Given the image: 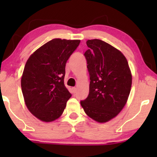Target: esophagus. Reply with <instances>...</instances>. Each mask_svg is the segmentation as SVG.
Instances as JSON below:
<instances>
[{
  "mask_svg": "<svg viewBox=\"0 0 157 157\" xmlns=\"http://www.w3.org/2000/svg\"><path fill=\"white\" fill-rule=\"evenodd\" d=\"M76 91H77V89H76V87H73V88H72V92H73V94H76Z\"/></svg>",
  "mask_w": 157,
  "mask_h": 157,
  "instance_id": "34e87169",
  "label": "esophagus"
}]
</instances>
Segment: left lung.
<instances>
[{
	"label": "left lung",
	"mask_w": 157,
	"mask_h": 157,
	"mask_svg": "<svg viewBox=\"0 0 157 157\" xmlns=\"http://www.w3.org/2000/svg\"><path fill=\"white\" fill-rule=\"evenodd\" d=\"M84 53L90 76L89 94L81 101L85 113L104 123L122 110L127 101L132 77L127 60L121 51L99 39L88 40Z\"/></svg>",
	"instance_id": "8db88e82"
}]
</instances>
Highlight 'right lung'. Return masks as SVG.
<instances>
[{"instance_id": "right-lung-1", "label": "right lung", "mask_w": 157, "mask_h": 157, "mask_svg": "<svg viewBox=\"0 0 157 157\" xmlns=\"http://www.w3.org/2000/svg\"><path fill=\"white\" fill-rule=\"evenodd\" d=\"M80 40L47 42L28 59L21 78L25 105L32 114L50 122L61 117L71 96L64 85L66 63Z\"/></svg>"}]
</instances>
